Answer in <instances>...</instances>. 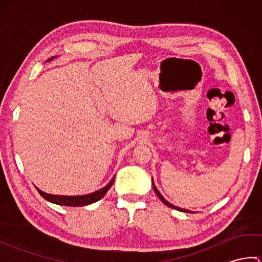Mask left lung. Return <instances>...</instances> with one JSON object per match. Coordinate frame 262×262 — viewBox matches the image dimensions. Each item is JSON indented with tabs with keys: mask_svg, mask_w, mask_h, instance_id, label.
Instances as JSON below:
<instances>
[{
	"mask_svg": "<svg viewBox=\"0 0 262 262\" xmlns=\"http://www.w3.org/2000/svg\"><path fill=\"white\" fill-rule=\"evenodd\" d=\"M152 183H153V189H154V191H155V193H157V196L162 200V203L163 204H165L166 206H168V207H171V208H174V209H177V210H180V211H187V213H190V211L189 210H187V209H182V208H179V207H176V206H173V205H171L169 202H166V200L162 197V194H161L160 192H159V190L157 188H155V186H154V182H153V180H152Z\"/></svg>",
	"mask_w": 262,
	"mask_h": 262,
	"instance_id": "left-lung-1",
	"label": "left lung"
}]
</instances>
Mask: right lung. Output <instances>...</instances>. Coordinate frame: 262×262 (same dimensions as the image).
<instances>
[{
  "instance_id": "1",
  "label": "right lung",
  "mask_w": 262,
  "mask_h": 262,
  "mask_svg": "<svg viewBox=\"0 0 262 262\" xmlns=\"http://www.w3.org/2000/svg\"><path fill=\"white\" fill-rule=\"evenodd\" d=\"M54 57L49 58L48 60L53 59ZM47 60V62H48ZM115 178H113V180H111L107 186L104 188L100 189V190L90 193V194H85V196H56V194H49L43 192L41 190H39L37 189L38 192L40 193V196L42 198H45L46 200L54 204H57V205H62V206H71V207H80V206H85V205H90L92 203H96L98 200L101 199L107 191L110 189V187L113 186Z\"/></svg>"
}]
</instances>
